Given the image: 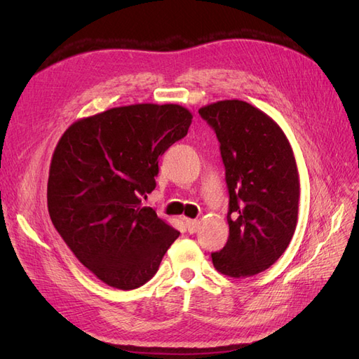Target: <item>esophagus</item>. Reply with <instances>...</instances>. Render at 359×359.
Wrapping results in <instances>:
<instances>
[{
  "label": "esophagus",
  "instance_id": "obj_1",
  "mask_svg": "<svg viewBox=\"0 0 359 359\" xmlns=\"http://www.w3.org/2000/svg\"><path fill=\"white\" fill-rule=\"evenodd\" d=\"M186 226H187V231H189L190 233H194V232H196V231L199 229L201 223H199L198 220H190V219H187V220H186Z\"/></svg>",
  "mask_w": 359,
  "mask_h": 359
}]
</instances>
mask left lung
<instances>
[{"label": "left lung", "mask_w": 359, "mask_h": 359, "mask_svg": "<svg viewBox=\"0 0 359 359\" xmlns=\"http://www.w3.org/2000/svg\"><path fill=\"white\" fill-rule=\"evenodd\" d=\"M199 115L220 142L229 191V238L212 264L224 276L252 277L285 253L295 232L297 161L283 130L247 102H217Z\"/></svg>", "instance_id": "8db88e82"}]
</instances>
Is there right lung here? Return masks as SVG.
Here are the masks:
<instances>
[{
    "label": "right lung",
    "mask_w": 359,
    "mask_h": 359,
    "mask_svg": "<svg viewBox=\"0 0 359 359\" xmlns=\"http://www.w3.org/2000/svg\"><path fill=\"white\" fill-rule=\"evenodd\" d=\"M191 118L180 104H130L79 119L61 136L49 169V215L103 283L145 285L180 236L142 199L156 189L158 157L187 135Z\"/></svg>",
    "instance_id": "add662e5"
}]
</instances>
